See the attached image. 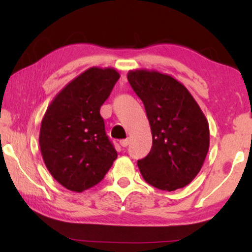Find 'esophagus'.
<instances>
[{
    "label": "esophagus",
    "instance_id": "obj_1",
    "mask_svg": "<svg viewBox=\"0 0 252 252\" xmlns=\"http://www.w3.org/2000/svg\"><path fill=\"white\" fill-rule=\"evenodd\" d=\"M120 146H122V147H124V148H125V147H127V146H128V144H129V139H125V140H120Z\"/></svg>",
    "mask_w": 252,
    "mask_h": 252
}]
</instances>
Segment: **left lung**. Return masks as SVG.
Returning <instances> with one entry per match:
<instances>
[{"mask_svg": "<svg viewBox=\"0 0 252 252\" xmlns=\"http://www.w3.org/2000/svg\"><path fill=\"white\" fill-rule=\"evenodd\" d=\"M127 79L143 102L153 134L150 153L137 160L141 174L160 190L184 188L201 171L209 151L204 113L188 89L171 75L135 70Z\"/></svg>", "mask_w": 252, "mask_h": 252, "instance_id": "8db88e82", "label": "left lung"}]
</instances>
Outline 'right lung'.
Segmentation results:
<instances>
[{
	"label": "right lung",
	"mask_w": 252,
	"mask_h": 252,
	"mask_svg": "<svg viewBox=\"0 0 252 252\" xmlns=\"http://www.w3.org/2000/svg\"><path fill=\"white\" fill-rule=\"evenodd\" d=\"M119 77L115 68H88L58 93L44 113L41 154L53 178L68 190L94 187L116 160L99 109Z\"/></svg>",
	"instance_id": "right-lung-1"
}]
</instances>
